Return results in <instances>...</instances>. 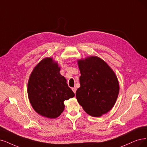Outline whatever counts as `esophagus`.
<instances>
[{"mask_svg":"<svg viewBox=\"0 0 147 147\" xmlns=\"http://www.w3.org/2000/svg\"><path fill=\"white\" fill-rule=\"evenodd\" d=\"M72 90H73V91L74 92V93H76V92L77 89H76V87H74V88H72Z\"/></svg>","mask_w":147,"mask_h":147,"instance_id":"obj_1","label":"esophagus"}]
</instances>
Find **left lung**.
Wrapping results in <instances>:
<instances>
[{
  "instance_id": "1",
  "label": "left lung",
  "mask_w": 147,
  "mask_h": 147,
  "mask_svg": "<svg viewBox=\"0 0 147 147\" xmlns=\"http://www.w3.org/2000/svg\"><path fill=\"white\" fill-rule=\"evenodd\" d=\"M80 72V86L76 96L84 111L100 117L115 105L119 92L116 75L104 61L90 56L78 61Z\"/></svg>"
}]
</instances>
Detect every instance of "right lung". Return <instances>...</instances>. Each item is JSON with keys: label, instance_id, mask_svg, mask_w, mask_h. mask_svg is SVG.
I'll use <instances>...</instances> for the list:
<instances>
[{"label": "right lung", "instance_id": "add662e5", "mask_svg": "<svg viewBox=\"0 0 147 147\" xmlns=\"http://www.w3.org/2000/svg\"><path fill=\"white\" fill-rule=\"evenodd\" d=\"M60 70L57 62L47 57L34 67L28 80L30 104L35 111L47 118L59 117L64 110V101L75 96Z\"/></svg>", "mask_w": 147, "mask_h": 147}]
</instances>
